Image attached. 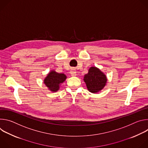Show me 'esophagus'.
<instances>
[{
  "mask_svg": "<svg viewBox=\"0 0 148 148\" xmlns=\"http://www.w3.org/2000/svg\"><path fill=\"white\" fill-rule=\"evenodd\" d=\"M70 74H71V76H76L77 75V73H76V71L74 70V69H72L71 72H70Z\"/></svg>",
  "mask_w": 148,
  "mask_h": 148,
  "instance_id": "1",
  "label": "esophagus"
}]
</instances>
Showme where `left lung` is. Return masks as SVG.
<instances>
[{"mask_svg": "<svg viewBox=\"0 0 148 148\" xmlns=\"http://www.w3.org/2000/svg\"><path fill=\"white\" fill-rule=\"evenodd\" d=\"M83 79L88 90L94 94L101 91L107 82L106 75L96 67H91L88 73L84 75Z\"/></svg>", "mask_w": 148, "mask_h": 148, "instance_id": "obj_1", "label": "left lung"}]
</instances>
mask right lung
<instances>
[{
	"mask_svg": "<svg viewBox=\"0 0 148 148\" xmlns=\"http://www.w3.org/2000/svg\"><path fill=\"white\" fill-rule=\"evenodd\" d=\"M66 78L67 76L64 73H58L54 70H51L44 79V83L50 91L57 92Z\"/></svg>",
	"mask_w": 148,
	"mask_h": 148,
	"instance_id": "add662e5",
	"label": "right lung"
}]
</instances>
